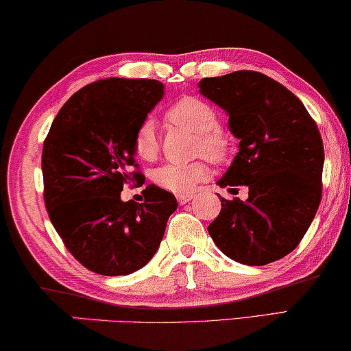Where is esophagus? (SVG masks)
<instances>
[{"label":"esophagus","instance_id":"34e87169","mask_svg":"<svg viewBox=\"0 0 351 351\" xmlns=\"http://www.w3.org/2000/svg\"><path fill=\"white\" fill-rule=\"evenodd\" d=\"M195 198V195L193 193H180V195H177V201H179V204H186L189 203V201H191Z\"/></svg>","mask_w":351,"mask_h":351}]
</instances>
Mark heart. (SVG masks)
I'll return each instance as SVG.
<instances>
[{
    "label": "heart",
    "instance_id": "1",
    "mask_svg": "<svg viewBox=\"0 0 351 351\" xmlns=\"http://www.w3.org/2000/svg\"><path fill=\"white\" fill-rule=\"evenodd\" d=\"M167 119L177 126L198 132L199 153H204L214 161H222L228 152V141L219 131V117L215 110L204 100L184 97L167 110ZM134 152L143 161L156 160L160 153V137L153 119H143L134 134ZM209 166L204 161L169 162L153 172V180L158 186L172 193H190L201 182L208 180Z\"/></svg>",
    "mask_w": 351,
    "mask_h": 351
}]
</instances>
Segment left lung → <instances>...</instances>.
Returning a JSON list of instances; mask_svg holds the SVG:
<instances>
[{
  "mask_svg": "<svg viewBox=\"0 0 351 351\" xmlns=\"http://www.w3.org/2000/svg\"><path fill=\"white\" fill-rule=\"evenodd\" d=\"M201 95L228 117L238 153L220 189L246 185V201H222L208 227L215 246L243 265H267L294 251L321 201L324 147L304 104L270 76L251 70L204 78Z\"/></svg>",
  "mask_w": 351,
  "mask_h": 351,
  "instance_id": "8db88e82",
  "label": "left lung"
}]
</instances>
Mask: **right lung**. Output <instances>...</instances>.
<instances>
[{
	"label": "right lung",
	"instance_id": "add662e5",
	"mask_svg": "<svg viewBox=\"0 0 351 351\" xmlns=\"http://www.w3.org/2000/svg\"><path fill=\"white\" fill-rule=\"evenodd\" d=\"M165 97L156 80L105 78L84 86L57 113L43 147L49 219L73 257L105 276L145 267L160 247L176 196L156 185L145 201L121 199L123 185L142 174L134 134Z\"/></svg>",
	"mask_w": 351,
	"mask_h": 351
}]
</instances>
